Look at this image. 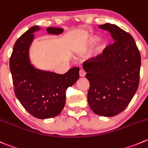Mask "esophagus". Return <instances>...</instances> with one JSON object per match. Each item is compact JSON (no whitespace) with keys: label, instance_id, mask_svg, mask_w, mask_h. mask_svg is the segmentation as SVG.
I'll return each mask as SVG.
<instances>
[{"label":"esophagus","instance_id":"obj_1","mask_svg":"<svg viewBox=\"0 0 148 148\" xmlns=\"http://www.w3.org/2000/svg\"><path fill=\"white\" fill-rule=\"evenodd\" d=\"M85 74H86V73H85V71H84V70L83 69H80L79 70V76L81 77H85Z\"/></svg>","mask_w":148,"mask_h":148}]
</instances>
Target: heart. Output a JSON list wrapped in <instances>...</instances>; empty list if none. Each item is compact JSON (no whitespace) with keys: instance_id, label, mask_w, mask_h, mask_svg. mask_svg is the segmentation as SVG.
<instances>
[{"instance_id":"1","label":"heart","mask_w":148,"mask_h":148,"mask_svg":"<svg viewBox=\"0 0 148 148\" xmlns=\"http://www.w3.org/2000/svg\"><path fill=\"white\" fill-rule=\"evenodd\" d=\"M100 38L97 34H91L86 36L85 38L79 44L75 50L76 55L78 56H84L88 53L90 48L99 40ZM108 46V42L106 40H101L97 45L95 51L93 53L92 58L94 60H98L101 58L102 55L104 53L105 50Z\"/></svg>"}]
</instances>
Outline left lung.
<instances>
[{
	"instance_id": "left-lung-1",
	"label": "left lung",
	"mask_w": 148,
	"mask_h": 148,
	"mask_svg": "<svg viewBox=\"0 0 148 148\" xmlns=\"http://www.w3.org/2000/svg\"><path fill=\"white\" fill-rule=\"evenodd\" d=\"M99 27L108 30L115 42L106 48L100 59L83 64L90 82L87 100L95 114L111 117L123 111L137 92L141 56L127 32L110 23Z\"/></svg>"
}]
</instances>
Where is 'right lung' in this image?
<instances>
[{"mask_svg": "<svg viewBox=\"0 0 148 148\" xmlns=\"http://www.w3.org/2000/svg\"><path fill=\"white\" fill-rule=\"evenodd\" d=\"M39 26H33L16 40L10 58L14 93L23 107L35 118L45 119L58 116L66 103V90L79 78V67L70 69L66 74L36 68L32 63L29 50ZM48 34L58 35L64 29H46Z\"/></svg>", "mask_w": 148, "mask_h": 148, "instance_id": "add662e5", "label": "right lung"}]
</instances>
